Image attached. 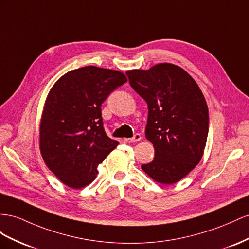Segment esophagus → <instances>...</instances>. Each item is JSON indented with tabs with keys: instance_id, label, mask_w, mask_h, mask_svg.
I'll use <instances>...</instances> for the list:
<instances>
[{
	"instance_id": "1",
	"label": "esophagus",
	"mask_w": 249,
	"mask_h": 249,
	"mask_svg": "<svg viewBox=\"0 0 249 249\" xmlns=\"http://www.w3.org/2000/svg\"><path fill=\"white\" fill-rule=\"evenodd\" d=\"M142 139L141 134L140 133H136L133 136V138H129V139H124V141L126 142V143H134V142H138Z\"/></svg>"
}]
</instances>
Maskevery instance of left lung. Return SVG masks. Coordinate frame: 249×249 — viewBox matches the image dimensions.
<instances>
[{
    "label": "left lung",
    "mask_w": 249,
    "mask_h": 249,
    "mask_svg": "<svg viewBox=\"0 0 249 249\" xmlns=\"http://www.w3.org/2000/svg\"><path fill=\"white\" fill-rule=\"evenodd\" d=\"M130 87L148 106L146 138L154 159L142 169L155 181H179L200 161L209 133V108L195 80L183 69L160 63L126 72Z\"/></svg>",
    "instance_id": "8db88e82"
}]
</instances>
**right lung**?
<instances>
[{
    "label": "right lung",
    "mask_w": 249,
    "mask_h": 249,
    "mask_svg": "<svg viewBox=\"0 0 249 249\" xmlns=\"http://www.w3.org/2000/svg\"><path fill=\"white\" fill-rule=\"evenodd\" d=\"M126 81L119 71L89 66L70 71L50 90L40 121V152L68 187L89 184L98 165L119 145L105 133L101 105Z\"/></svg>",
    "instance_id": "right-lung-1"
}]
</instances>
